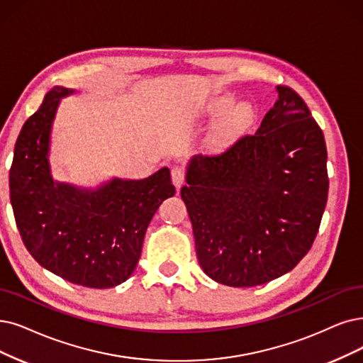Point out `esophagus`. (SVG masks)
Segmentation results:
<instances>
[{"instance_id":"34e87169","label":"esophagus","mask_w":363,"mask_h":363,"mask_svg":"<svg viewBox=\"0 0 363 363\" xmlns=\"http://www.w3.org/2000/svg\"><path fill=\"white\" fill-rule=\"evenodd\" d=\"M171 179H172L174 186L180 187L184 183V180H186V174H184V171L180 167H174L171 169Z\"/></svg>"}]
</instances>
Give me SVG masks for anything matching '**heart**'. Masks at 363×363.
I'll use <instances>...</instances> for the list:
<instances>
[{"label": "heart", "mask_w": 363, "mask_h": 363, "mask_svg": "<svg viewBox=\"0 0 363 363\" xmlns=\"http://www.w3.org/2000/svg\"><path fill=\"white\" fill-rule=\"evenodd\" d=\"M235 103V96L232 94H222L211 99L208 111L211 114H222ZM231 109V108H230ZM256 119V110L250 103H240L228 111L220 122L214 128L210 135V146L213 149H222L232 140L241 135L245 129H249Z\"/></svg>", "instance_id": "b5f03b06"}]
</instances>
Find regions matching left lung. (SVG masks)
<instances>
[{
    "label": "left lung",
    "instance_id": "8db88e82",
    "mask_svg": "<svg viewBox=\"0 0 363 363\" xmlns=\"http://www.w3.org/2000/svg\"><path fill=\"white\" fill-rule=\"evenodd\" d=\"M275 89L257 131L219 155L195 156L180 191L201 268L232 287L292 271L311 249L328 201L322 129L295 91Z\"/></svg>",
    "mask_w": 363,
    "mask_h": 363
}]
</instances>
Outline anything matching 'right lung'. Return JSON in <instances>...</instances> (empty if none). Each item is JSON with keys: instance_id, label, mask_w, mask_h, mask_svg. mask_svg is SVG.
I'll list each match as a JSON object with an SVG mask.
<instances>
[{"instance_id": "obj_1", "label": "right lung", "mask_w": 363, "mask_h": 363, "mask_svg": "<svg viewBox=\"0 0 363 363\" xmlns=\"http://www.w3.org/2000/svg\"><path fill=\"white\" fill-rule=\"evenodd\" d=\"M72 91L56 86L28 119L10 168V199L25 247L61 279L107 289L129 279L162 201L174 196L168 168L143 180L113 179L96 191L56 183L49 143L55 113Z\"/></svg>"}]
</instances>
